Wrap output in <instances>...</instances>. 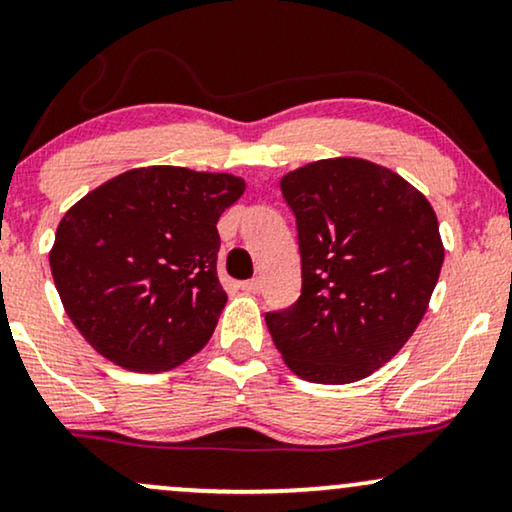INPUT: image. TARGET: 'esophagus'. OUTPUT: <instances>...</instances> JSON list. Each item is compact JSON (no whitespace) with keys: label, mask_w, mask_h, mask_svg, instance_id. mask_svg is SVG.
Returning a JSON list of instances; mask_svg holds the SVG:
<instances>
[{"label":"esophagus","mask_w":512,"mask_h":512,"mask_svg":"<svg viewBox=\"0 0 512 512\" xmlns=\"http://www.w3.org/2000/svg\"><path fill=\"white\" fill-rule=\"evenodd\" d=\"M238 288L245 290V293H260L262 281H260V278H252V281H243Z\"/></svg>","instance_id":"obj_1"}]
</instances>
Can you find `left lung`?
Instances as JSON below:
<instances>
[{
	"label": "left lung",
	"instance_id": "8db88e82",
	"mask_svg": "<svg viewBox=\"0 0 512 512\" xmlns=\"http://www.w3.org/2000/svg\"><path fill=\"white\" fill-rule=\"evenodd\" d=\"M281 193L297 224L302 293L264 316L271 340L309 383H357L428 312L444 262L437 215L409 181L361 158L304 165Z\"/></svg>",
	"mask_w": 512,
	"mask_h": 512
}]
</instances>
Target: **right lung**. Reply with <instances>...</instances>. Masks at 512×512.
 I'll return each mask as SVG.
<instances>
[{
    "label": "right lung",
    "mask_w": 512,
    "mask_h": 512,
    "mask_svg": "<svg viewBox=\"0 0 512 512\" xmlns=\"http://www.w3.org/2000/svg\"><path fill=\"white\" fill-rule=\"evenodd\" d=\"M243 191L234 174L139 167L63 215L51 274L96 352L129 371L160 373L208 345L226 304L217 222Z\"/></svg>",
    "instance_id": "add662e5"
}]
</instances>
